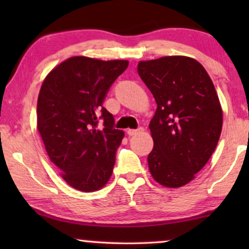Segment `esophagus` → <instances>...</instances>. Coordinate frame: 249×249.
<instances>
[{"instance_id":"esophagus-1","label":"esophagus","mask_w":249,"mask_h":249,"mask_svg":"<svg viewBox=\"0 0 249 249\" xmlns=\"http://www.w3.org/2000/svg\"><path fill=\"white\" fill-rule=\"evenodd\" d=\"M142 127H138V128H128L126 132L128 136H134V134L142 132Z\"/></svg>"}]
</instances>
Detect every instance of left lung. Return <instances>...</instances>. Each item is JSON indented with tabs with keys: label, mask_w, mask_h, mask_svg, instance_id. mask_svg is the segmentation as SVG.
I'll use <instances>...</instances> for the list:
<instances>
[{
	"label": "left lung",
	"mask_w": 249,
	"mask_h": 249,
	"mask_svg": "<svg viewBox=\"0 0 249 249\" xmlns=\"http://www.w3.org/2000/svg\"><path fill=\"white\" fill-rule=\"evenodd\" d=\"M137 71L157 103L148 125L153 138L150 172L162 186H184L218 145L222 110L215 88L204 67L190 57L142 61Z\"/></svg>",
	"instance_id": "1"
}]
</instances>
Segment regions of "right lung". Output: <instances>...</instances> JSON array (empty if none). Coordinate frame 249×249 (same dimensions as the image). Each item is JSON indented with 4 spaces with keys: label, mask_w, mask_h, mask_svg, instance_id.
<instances>
[{
    "label": "right lung",
    "mask_w": 249,
    "mask_h": 249,
    "mask_svg": "<svg viewBox=\"0 0 249 249\" xmlns=\"http://www.w3.org/2000/svg\"><path fill=\"white\" fill-rule=\"evenodd\" d=\"M127 61L67 59L43 82L37 101V128L51 162L73 188L92 192L110 179L124 132L103 107ZM102 126H99V123Z\"/></svg>",
    "instance_id": "obj_1"
}]
</instances>
